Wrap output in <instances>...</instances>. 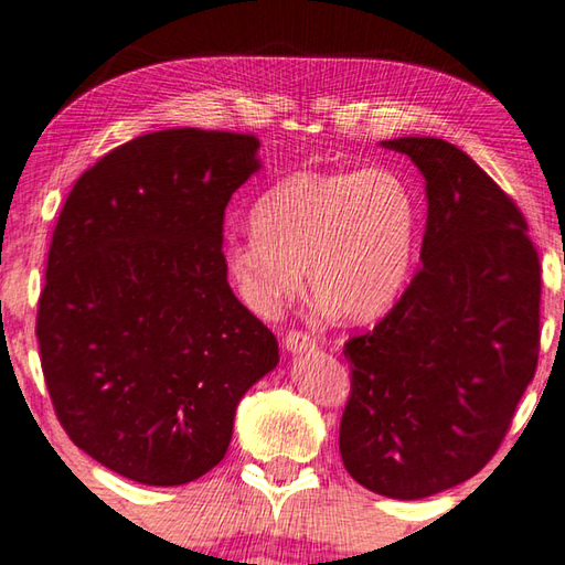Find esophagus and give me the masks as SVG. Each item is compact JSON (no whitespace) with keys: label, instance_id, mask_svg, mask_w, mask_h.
Segmentation results:
<instances>
[{"label":"esophagus","instance_id":"esophagus-1","mask_svg":"<svg viewBox=\"0 0 565 565\" xmlns=\"http://www.w3.org/2000/svg\"><path fill=\"white\" fill-rule=\"evenodd\" d=\"M284 348L294 355H303V353L313 351L316 338H311L309 333H303V331H289L284 338Z\"/></svg>","mask_w":565,"mask_h":565}]
</instances>
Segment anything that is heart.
Masks as SVG:
<instances>
[{
  "label": "heart",
  "mask_w": 565,
  "mask_h": 565,
  "mask_svg": "<svg viewBox=\"0 0 565 565\" xmlns=\"http://www.w3.org/2000/svg\"><path fill=\"white\" fill-rule=\"evenodd\" d=\"M417 244V200L390 168L291 172L252 207L224 266L254 313H274L301 286L326 311L367 323L393 309Z\"/></svg>",
  "instance_id": "b5f03b06"
}]
</instances>
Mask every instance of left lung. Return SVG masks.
Returning a JSON list of instances; mask_svg holds the SVG:
<instances>
[{"label": "left lung", "mask_w": 565, "mask_h": 565, "mask_svg": "<svg viewBox=\"0 0 565 565\" xmlns=\"http://www.w3.org/2000/svg\"><path fill=\"white\" fill-rule=\"evenodd\" d=\"M425 178L419 271L345 343L341 457L390 499L452 489L494 457L539 363V254L514 200L443 138H395Z\"/></svg>", "instance_id": "1"}]
</instances>
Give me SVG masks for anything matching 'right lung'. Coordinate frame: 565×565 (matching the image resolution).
Returning a JSON list of instances; mask_svg holds the SVG:
<instances>
[{"mask_svg": "<svg viewBox=\"0 0 565 565\" xmlns=\"http://www.w3.org/2000/svg\"><path fill=\"white\" fill-rule=\"evenodd\" d=\"M256 150L242 132H148L86 170L58 214L41 371L71 443L140 484L217 467L239 399L279 363L222 254L224 207L262 168Z\"/></svg>", "mask_w": 565, "mask_h": 565, "instance_id": "obj_1", "label": "right lung"}]
</instances>
